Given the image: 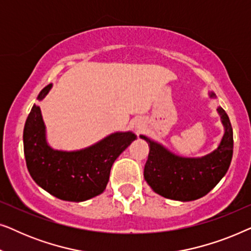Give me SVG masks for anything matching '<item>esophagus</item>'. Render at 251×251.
I'll return each instance as SVG.
<instances>
[{
    "instance_id": "esophagus-1",
    "label": "esophagus",
    "mask_w": 251,
    "mask_h": 251,
    "mask_svg": "<svg viewBox=\"0 0 251 251\" xmlns=\"http://www.w3.org/2000/svg\"><path fill=\"white\" fill-rule=\"evenodd\" d=\"M142 122H138V123H136V125H135V128H136V130H137V131H139V130L140 129H142Z\"/></svg>"
}]
</instances>
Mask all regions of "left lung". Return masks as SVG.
<instances>
[{
  "label": "left lung",
  "mask_w": 251,
  "mask_h": 251,
  "mask_svg": "<svg viewBox=\"0 0 251 251\" xmlns=\"http://www.w3.org/2000/svg\"><path fill=\"white\" fill-rule=\"evenodd\" d=\"M216 98L214 92L209 94ZM225 132L215 151L202 157H183L140 135L150 146L144 178L155 193L177 201H193L208 194L227 173L233 155V130L226 112L217 108Z\"/></svg>",
  "instance_id": "8db88e82"
}]
</instances>
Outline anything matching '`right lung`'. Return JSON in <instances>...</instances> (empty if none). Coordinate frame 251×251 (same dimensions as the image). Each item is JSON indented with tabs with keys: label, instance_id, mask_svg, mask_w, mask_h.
I'll return each instance as SVG.
<instances>
[{
	"label": "right lung",
	"instance_id": "1",
	"mask_svg": "<svg viewBox=\"0 0 251 251\" xmlns=\"http://www.w3.org/2000/svg\"><path fill=\"white\" fill-rule=\"evenodd\" d=\"M52 84L43 88L39 100ZM24 153L34 181L60 200L81 202L105 191L109 173L120 154L136 139L131 131L114 132L80 151H58L49 146L40 106L34 105L24 128Z\"/></svg>",
	"mask_w": 251,
	"mask_h": 251
}]
</instances>
